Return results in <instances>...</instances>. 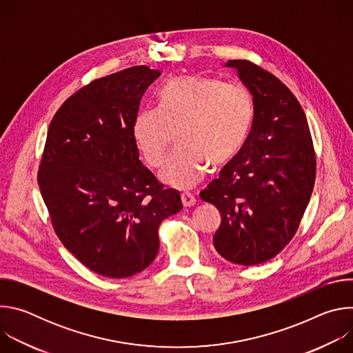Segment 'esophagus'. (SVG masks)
Instances as JSON below:
<instances>
[{"mask_svg":"<svg viewBox=\"0 0 353 353\" xmlns=\"http://www.w3.org/2000/svg\"><path fill=\"white\" fill-rule=\"evenodd\" d=\"M195 196L191 192H181V203L184 207H191L195 204Z\"/></svg>","mask_w":353,"mask_h":353,"instance_id":"34e87169","label":"esophagus"}]
</instances>
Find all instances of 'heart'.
<instances>
[{"mask_svg":"<svg viewBox=\"0 0 353 353\" xmlns=\"http://www.w3.org/2000/svg\"><path fill=\"white\" fill-rule=\"evenodd\" d=\"M161 108L139 112L134 139L150 168H159L179 131L180 148L170 155L159 177L188 188L205 176L210 162H232L244 148L254 120V100L241 83L183 75L170 79L159 94Z\"/></svg>","mask_w":353,"mask_h":353,"instance_id":"obj_1","label":"heart"}]
</instances>
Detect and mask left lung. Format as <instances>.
I'll return each instance as SVG.
<instances>
[{
  "instance_id": "left-lung-1",
  "label": "left lung",
  "mask_w": 353,
  "mask_h": 353,
  "mask_svg": "<svg viewBox=\"0 0 353 353\" xmlns=\"http://www.w3.org/2000/svg\"><path fill=\"white\" fill-rule=\"evenodd\" d=\"M254 100L241 152L199 192L222 216L214 245L228 261L259 265L292 240L316 180V152L306 114L290 89L248 60H230Z\"/></svg>"
}]
</instances>
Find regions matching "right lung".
<instances>
[{
  "instance_id": "obj_1",
  "label": "right lung",
  "mask_w": 353,
  "mask_h": 353,
  "mask_svg": "<svg viewBox=\"0 0 353 353\" xmlns=\"http://www.w3.org/2000/svg\"><path fill=\"white\" fill-rule=\"evenodd\" d=\"M161 72L137 65L94 79L70 96L50 123L37 184L53 229L90 271L127 278L159 250L163 219L181 211L139 161L134 121Z\"/></svg>"
}]
</instances>
